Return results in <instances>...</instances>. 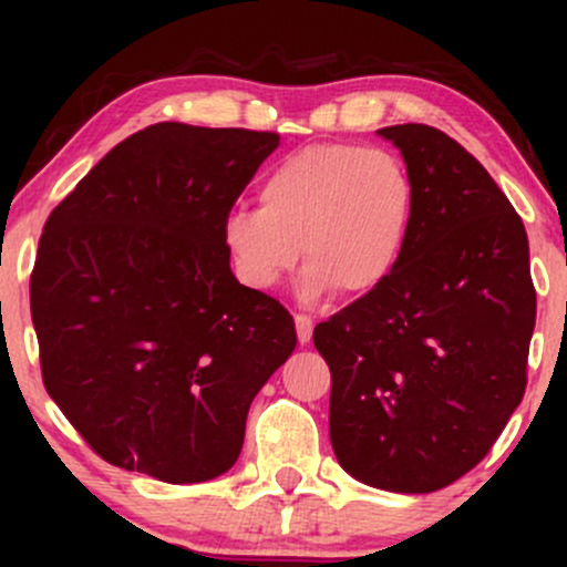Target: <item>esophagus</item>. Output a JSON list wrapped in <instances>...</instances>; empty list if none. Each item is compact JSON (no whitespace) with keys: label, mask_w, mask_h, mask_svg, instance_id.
Here are the masks:
<instances>
[{"label":"esophagus","mask_w":567,"mask_h":567,"mask_svg":"<svg viewBox=\"0 0 567 567\" xmlns=\"http://www.w3.org/2000/svg\"><path fill=\"white\" fill-rule=\"evenodd\" d=\"M311 330H315V322H311V317L296 315V333H298V341L309 343V341H311Z\"/></svg>","instance_id":"1"}]
</instances>
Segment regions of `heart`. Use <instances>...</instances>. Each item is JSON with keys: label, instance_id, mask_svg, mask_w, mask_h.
<instances>
[{"label": "heart", "instance_id": "1", "mask_svg": "<svg viewBox=\"0 0 567 567\" xmlns=\"http://www.w3.org/2000/svg\"><path fill=\"white\" fill-rule=\"evenodd\" d=\"M261 207H234L220 239L245 288L269 292L306 264L301 296L379 290L402 261L415 218L405 162L386 148L317 143L271 167Z\"/></svg>", "mask_w": 567, "mask_h": 567}]
</instances>
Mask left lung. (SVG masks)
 Here are the masks:
<instances>
[{"label": "left lung", "mask_w": 567, "mask_h": 567, "mask_svg": "<svg viewBox=\"0 0 567 567\" xmlns=\"http://www.w3.org/2000/svg\"><path fill=\"white\" fill-rule=\"evenodd\" d=\"M415 186L394 275L315 328L330 442L360 483L432 493L485 458L528 383V234L496 181L429 125H392Z\"/></svg>", "instance_id": "8db88e82"}]
</instances>
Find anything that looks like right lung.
Here are the masks:
<instances>
[{
	"mask_svg": "<svg viewBox=\"0 0 567 567\" xmlns=\"http://www.w3.org/2000/svg\"><path fill=\"white\" fill-rule=\"evenodd\" d=\"M277 146V133L159 122L50 213L31 271L44 389L109 464L181 485L239 458L296 324L237 282L220 226Z\"/></svg>",
	"mask_w": 567,
	"mask_h": 567,
	"instance_id": "right-lung-1",
	"label": "right lung"
}]
</instances>
